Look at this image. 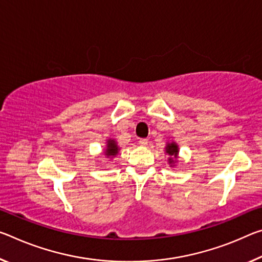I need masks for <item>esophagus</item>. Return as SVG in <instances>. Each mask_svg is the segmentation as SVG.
Returning <instances> with one entry per match:
<instances>
[{
  "instance_id": "34e87169",
  "label": "esophagus",
  "mask_w": 262,
  "mask_h": 262,
  "mask_svg": "<svg viewBox=\"0 0 262 262\" xmlns=\"http://www.w3.org/2000/svg\"><path fill=\"white\" fill-rule=\"evenodd\" d=\"M148 139H140V141H139V143H140V146H142V147H146L147 144H148Z\"/></svg>"
}]
</instances>
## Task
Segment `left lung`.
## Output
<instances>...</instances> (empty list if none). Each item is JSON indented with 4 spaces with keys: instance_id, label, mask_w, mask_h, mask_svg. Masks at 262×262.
<instances>
[{
    "instance_id": "obj_1",
    "label": "left lung",
    "mask_w": 262,
    "mask_h": 262,
    "mask_svg": "<svg viewBox=\"0 0 262 262\" xmlns=\"http://www.w3.org/2000/svg\"><path fill=\"white\" fill-rule=\"evenodd\" d=\"M165 151H167L170 156L173 157V159H169V163H172L173 161H176L178 154V147L176 146V143H169L167 148H165Z\"/></svg>"
}]
</instances>
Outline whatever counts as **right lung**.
Segmentation results:
<instances>
[{"instance_id":"1","label":"right lung","mask_w":262,"mask_h":262,"mask_svg":"<svg viewBox=\"0 0 262 262\" xmlns=\"http://www.w3.org/2000/svg\"><path fill=\"white\" fill-rule=\"evenodd\" d=\"M119 148L116 146L115 141L114 140H108V142H107V149L105 151V155L106 156H115L116 154H118Z\"/></svg>"}]
</instances>
